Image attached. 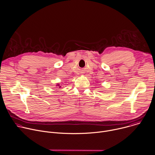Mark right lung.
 <instances>
[{"instance_id":"add662e5","label":"right lung","mask_w":155,"mask_h":155,"mask_svg":"<svg viewBox=\"0 0 155 155\" xmlns=\"http://www.w3.org/2000/svg\"><path fill=\"white\" fill-rule=\"evenodd\" d=\"M57 86L59 87V88H60V87H61V86H60V85H59V84H57Z\"/></svg>"}]
</instances>
